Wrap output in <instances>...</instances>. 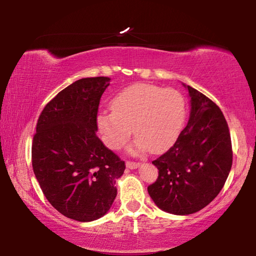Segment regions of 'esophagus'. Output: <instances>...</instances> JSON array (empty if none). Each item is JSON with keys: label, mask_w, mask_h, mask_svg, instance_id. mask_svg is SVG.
Instances as JSON below:
<instances>
[{"label": "esophagus", "mask_w": 256, "mask_h": 256, "mask_svg": "<svg viewBox=\"0 0 256 256\" xmlns=\"http://www.w3.org/2000/svg\"><path fill=\"white\" fill-rule=\"evenodd\" d=\"M138 166H140V164L136 162H130V160L126 162V167L130 168V170H136V168H138Z\"/></svg>", "instance_id": "esophagus-1"}]
</instances>
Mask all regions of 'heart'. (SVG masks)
<instances>
[{"instance_id":"b5f03b06","label":"heart","mask_w":256,"mask_h":256,"mask_svg":"<svg viewBox=\"0 0 256 256\" xmlns=\"http://www.w3.org/2000/svg\"><path fill=\"white\" fill-rule=\"evenodd\" d=\"M185 100L175 89L138 84L112 100V112H100L97 123L104 141L120 149L133 132L138 136L133 151L149 149L159 154L176 141L185 120Z\"/></svg>"}]
</instances>
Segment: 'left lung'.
Segmentation results:
<instances>
[{"mask_svg":"<svg viewBox=\"0 0 256 256\" xmlns=\"http://www.w3.org/2000/svg\"><path fill=\"white\" fill-rule=\"evenodd\" d=\"M188 123L174 146L152 164L158 178L148 186L160 209L172 214L200 211L224 188L232 164V138L226 118L216 102L188 86Z\"/></svg>","mask_w":256,"mask_h":256,"instance_id":"left-lung-1","label":"left lung"}]
</instances>
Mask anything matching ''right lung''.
I'll list each match as a JSON object with an SVG mask.
<instances>
[{
  "mask_svg": "<svg viewBox=\"0 0 256 256\" xmlns=\"http://www.w3.org/2000/svg\"><path fill=\"white\" fill-rule=\"evenodd\" d=\"M110 78H84L44 107L32 138V170L47 200L86 222L110 209L125 162L96 136L98 107Z\"/></svg>",
  "mask_w": 256,
  "mask_h": 256,
  "instance_id": "obj_1",
  "label": "right lung"
}]
</instances>
